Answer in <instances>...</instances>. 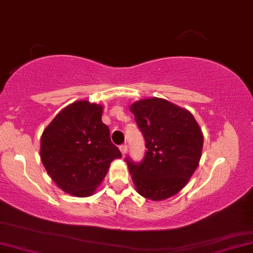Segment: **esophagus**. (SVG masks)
<instances>
[{"instance_id": "obj_1", "label": "esophagus", "mask_w": 253, "mask_h": 253, "mask_svg": "<svg viewBox=\"0 0 253 253\" xmlns=\"http://www.w3.org/2000/svg\"><path fill=\"white\" fill-rule=\"evenodd\" d=\"M120 151H121V153L123 154V155H126V152H127V146L126 145H121L120 146Z\"/></svg>"}]
</instances>
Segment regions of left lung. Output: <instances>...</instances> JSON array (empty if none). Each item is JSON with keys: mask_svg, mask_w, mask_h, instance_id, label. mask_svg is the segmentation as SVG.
Segmentation results:
<instances>
[{"mask_svg": "<svg viewBox=\"0 0 253 253\" xmlns=\"http://www.w3.org/2000/svg\"><path fill=\"white\" fill-rule=\"evenodd\" d=\"M130 111L147 148L140 163L126 159L135 189L148 200L169 199L185 187L199 167L202 130L189 111L161 98L135 101Z\"/></svg>", "mask_w": 253, "mask_h": 253, "instance_id": "1", "label": "left lung"}]
</instances>
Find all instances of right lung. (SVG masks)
<instances>
[{"label":"right lung","instance_id":"obj_1","mask_svg":"<svg viewBox=\"0 0 253 253\" xmlns=\"http://www.w3.org/2000/svg\"><path fill=\"white\" fill-rule=\"evenodd\" d=\"M101 115V105L75 101L58 113L42 133L43 166L58 187L73 196L92 195L112 161L122 157Z\"/></svg>","mask_w":253,"mask_h":253}]
</instances>
